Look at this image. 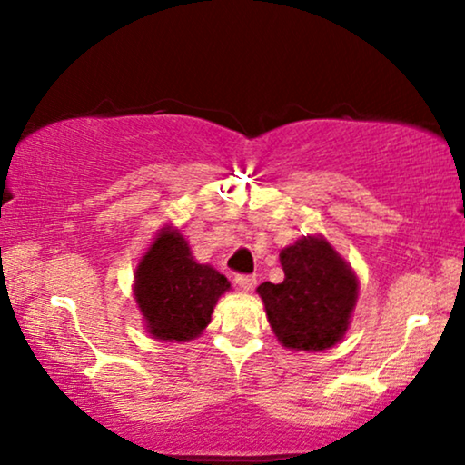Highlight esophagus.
I'll use <instances>...</instances> for the list:
<instances>
[{"label": "esophagus", "mask_w": 465, "mask_h": 465, "mask_svg": "<svg viewBox=\"0 0 465 465\" xmlns=\"http://www.w3.org/2000/svg\"><path fill=\"white\" fill-rule=\"evenodd\" d=\"M234 282H237V285L243 292H250L253 285H256V277H252V275H237V277H234Z\"/></svg>", "instance_id": "esophagus-1"}]
</instances>
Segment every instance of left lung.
Segmentation results:
<instances>
[{"mask_svg": "<svg viewBox=\"0 0 465 465\" xmlns=\"http://www.w3.org/2000/svg\"><path fill=\"white\" fill-rule=\"evenodd\" d=\"M285 279L264 282L258 294L283 347L323 351L345 336L358 301V277L322 234L302 237L279 253Z\"/></svg>", "mask_w": 465, "mask_h": 465, "instance_id": "obj_1", "label": "left lung"}]
</instances>
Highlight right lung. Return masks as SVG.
<instances>
[{
	"instance_id": "right-lung-1",
	"label": "right lung",
	"mask_w": 465,
	"mask_h": 465,
	"mask_svg": "<svg viewBox=\"0 0 465 465\" xmlns=\"http://www.w3.org/2000/svg\"><path fill=\"white\" fill-rule=\"evenodd\" d=\"M231 282L199 264L177 228L164 226L135 269V301L145 328L158 341L186 342L212 322L213 307Z\"/></svg>"
}]
</instances>
